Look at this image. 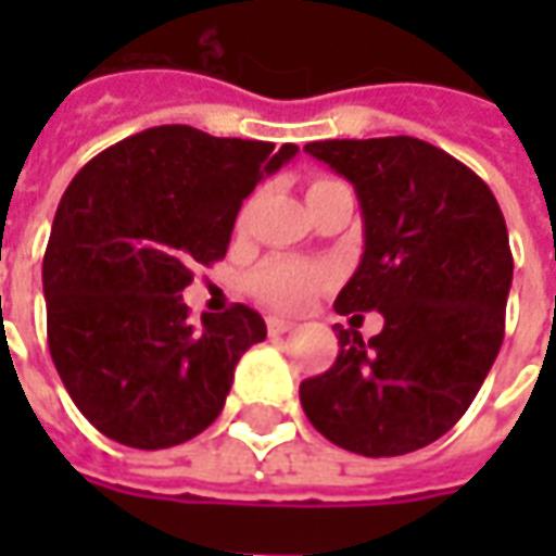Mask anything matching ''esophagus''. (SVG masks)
<instances>
[{
  "mask_svg": "<svg viewBox=\"0 0 556 556\" xmlns=\"http://www.w3.org/2000/svg\"><path fill=\"white\" fill-rule=\"evenodd\" d=\"M291 327H294V321H289V318H279V315H270V318H267V330H270L274 337H279V333H289Z\"/></svg>",
  "mask_w": 556,
  "mask_h": 556,
  "instance_id": "34e87169",
  "label": "esophagus"
}]
</instances>
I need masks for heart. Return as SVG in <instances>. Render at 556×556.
Returning a JSON list of instances; mask_svg holds the SVG:
<instances>
[{"instance_id":"b5f03b06","label":"heart","mask_w":556,"mask_h":556,"mask_svg":"<svg viewBox=\"0 0 556 556\" xmlns=\"http://www.w3.org/2000/svg\"><path fill=\"white\" fill-rule=\"evenodd\" d=\"M337 181H315L309 190L327 187ZM333 270L318 262H303V258H270L250 277V289L255 298H262L277 309H301L313 294L330 286Z\"/></svg>"}]
</instances>
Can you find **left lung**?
Segmentation results:
<instances>
[{"instance_id":"1","label":"left lung","mask_w":556,"mask_h":556,"mask_svg":"<svg viewBox=\"0 0 556 556\" xmlns=\"http://www.w3.org/2000/svg\"><path fill=\"white\" fill-rule=\"evenodd\" d=\"M354 193L363 255L337 313H381L363 342L333 327L337 363L301 384V405L327 441L369 458L414 453L453 429L503 342L513 286L506 219L489 184L414 137L303 146Z\"/></svg>"}]
</instances>
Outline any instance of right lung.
<instances>
[{
  "instance_id": "add662e5",
  "label": "right lung",
  "mask_w": 556,
  "mask_h": 556,
  "mask_svg": "<svg viewBox=\"0 0 556 556\" xmlns=\"http://www.w3.org/2000/svg\"><path fill=\"white\" fill-rule=\"evenodd\" d=\"M294 154L163 125L67 184L43 253L47 339L74 405L106 438L166 450L219 417L265 318L235 303L195 327L181 291L195 265L226 255L243 199Z\"/></svg>"
}]
</instances>
